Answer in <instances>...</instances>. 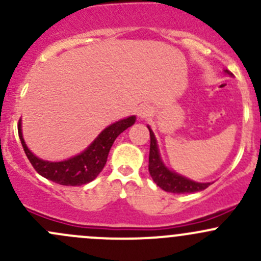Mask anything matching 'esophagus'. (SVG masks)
Segmentation results:
<instances>
[{"label":"esophagus","mask_w":261,"mask_h":261,"mask_svg":"<svg viewBox=\"0 0 261 261\" xmlns=\"http://www.w3.org/2000/svg\"><path fill=\"white\" fill-rule=\"evenodd\" d=\"M151 107L147 105H141L138 107V116L140 118H147L149 116H151Z\"/></svg>","instance_id":"obj_1"}]
</instances>
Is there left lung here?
Masks as SVG:
<instances>
[{
    "label": "left lung",
    "mask_w": 261,
    "mask_h": 261,
    "mask_svg": "<svg viewBox=\"0 0 261 261\" xmlns=\"http://www.w3.org/2000/svg\"><path fill=\"white\" fill-rule=\"evenodd\" d=\"M226 73L231 74L228 70ZM150 152H149V173L151 175L152 180L159 186L160 188L164 189L165 192L170 193H193V192H199L206 189L211 183H197V181L189 180L187 178L181 177L174 172H170L160 159L159 150H158L156 140L150 130Z\"/></svg>",
    "instance_id": "1"
}]
</instances>
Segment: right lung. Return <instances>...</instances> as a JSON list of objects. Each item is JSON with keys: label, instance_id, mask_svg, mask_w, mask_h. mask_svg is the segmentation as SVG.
<instances>
[{"label": "right lung", "instance_id": "obj_1", "mask_svg": "<svg viewBox=\"0 0 261 261\" xmlns=\"http://www.w3.org/2000/svg\"><path fill=\"white\" fill-rule=\"evenodd\" d=\"M135 116L117 121L105 128L98 138L83 152L64 162L50 163L36 158L26 146L21 133V123L18 121V136L22 144L23 151L34 169L46 179L62 186H82L97 178L107 162L110 149L118 135L135 123Z\"/></svg>", "mask_w": 261, "mask_h": 261}]
</instances>
